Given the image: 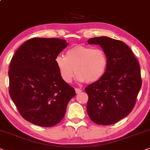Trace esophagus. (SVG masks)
I'll return each mask as SVG.
<instances>
[{
	"instance_id": "esophagus-1",
	"label": "esophagus",
	"mask_w": 150,
	"mask_h": 150,
	"mask_svg": "<svg viewBox=\"0 0 150 150\" xmlns=\"http://www.w3.org/2000/svg\"><path fill=\"white\" fill-rule=\"evenodd\" d=\"M75 92H76V93H79L82 91V90L80 88H75Z\"/></svg>"
}]
</instances>
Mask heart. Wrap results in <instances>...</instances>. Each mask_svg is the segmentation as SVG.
I'll use <instances>...</instances> for the list:
<instances>
[{"label":"heart","instance_id":"b5f03b06","mask_svg":"<svg viewBox=\"0 0 150 150\" xmlns=\"http://www.w3.org/2000/svg\"><path fill=\"white\" fill-rule=\"evenodd\" d=\"M55 62L60 77L65 82H71L75 73L78 81L94 83L103 76L108 60L103 49L77 45L68 50L66 57L57 55Z\"/></svg>","mask_w":150,"mask_h":150}]
</instances>
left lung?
Here are the masks:
<instances>
[{
    "label": "left lung",
    "mask_w": 150,
    "mask_h": 150,
    "mask_svg": "<svg viewBox=\"0 0 150 150\" xmlns=\"http://www.w3.org/2000/svg\"><path fill=\"white\" fill-rule=\"evenodd\" d=\"M90 45H99L108 57L103 76L86 87L88 96L87 113L98 125L117 123L131 112L142 85L139 62L122 41L101 36L89 39Z\"/></svg>",
    "instance_id": "obj_1"
}]
</instances>
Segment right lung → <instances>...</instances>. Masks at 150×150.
<instances>
[{
  "mask_svg": "<svg viewBox=\"0 0 150 150\" xmlns=\"http://www.w3.org/2000/svg\"><path fill=\"white\" fill-rule=\"evenodd\" d=\"M62 39L33 38L12 57L8 72L9 95L25 120L52 127L64 117L75 89L62 79L55 59L67 47Z\"/></svg>",
  "mask_w": 150,
  "mask_h": 150,
  "instance_id": "right-lung-1",
  "label": "right lung"
}]
</instances>
